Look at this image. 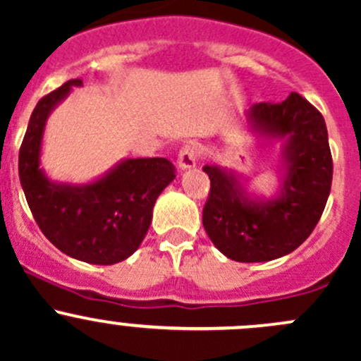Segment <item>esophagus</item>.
I'll return each mask as SVG.
<instances>
[{
	"label": "esophagus",
	"mask_w": 361,
	"mask_h": 361,
	"mask_svg": "<svg viewBox=\"0 0 361 361\" xmlns=\"http://www.w3.org/2000/svg\"><path fill=\"white\" fill-rule=\"evenodd\" d=\"M199 147L195 143H187L181 147L180 154H178V169L185 171V169H192V167H195V164H197L199 160Z\"/></svg>",
	"instance_id": "34e87169"
}]
</instances>
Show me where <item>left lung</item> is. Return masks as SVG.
Wrapping results in <instances>:
<instances>
[{
	"mask_svg": "<svg viewBox=\"0 0 361 361\" xmlns=\"http://www.w3.org/2000/svg\"><path fill=\"white\" fill-rule=\"evenodd\" d=\"M248 118L255 130L286 141V178L272 201H253L238 178L204 166L211 188L202 209L207 235L235 262H267L297 250L314 231L332 187L334 164L325 118L300 94L283 103H257Z\"/></svg>",
	"mask_w": 361,
	"mask_h": 361,
	"instance_id": "left-lung-1",
	"label": "left lung"
}]
</instances>
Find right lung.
Returning <instances> with one entry per match:
<instances>
[{
    "instance_id": "add662e5",
    "label": "right lung",
    "mask_w": 361,
    "mask_h": 361,
    "mask_svg": "<svg viewBox=\"0 0 361 361\" xmlns=\"http://www.w3.org/2000/svg\"><path fill=\"white\" fill-rule=\"evenodd\" d=\"M75 78L38 101L19 152V178L39 231L76 260L111 265L140 248L160 192L176 178L167 159H127L94 183L73 187L50 181L39 169L47 116L68 96Z\"/></svg>"
}]
</instances>
